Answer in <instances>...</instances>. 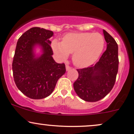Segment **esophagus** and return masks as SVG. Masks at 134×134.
Wrapping results in <instances>:
<instances>
[{
  "mask_svg": "<svg viewBox=\"0 0 134 134\" xmlns=\"http://www.w3.org/2000/svg\"><path fill=\"white\" fill-rule=\"evenodd\" d=\"M70 69H71V67H70V66L67 65H66V71H69Z\"/></svg>",
  "mask_w": 134,
  "mask_h": 134,
  "instance_id": "esophagus-1",
  "label": "esophagus"
}]
</instances>
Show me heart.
I'll return each mask as SVG.
<instances>
[{"label":"heart","instance_id":"heart-1","mask_svg":"<svg viewBox=\"0 0 134 134\" xmlns=\"http://www.w3.org/2000/svg\"><path fill=\"white\" fill-rule=\"evenodd\" d=\"M105 46L104 36L99 33L83 32L67 34L62 41L53 40V51L62 59H65L72 53V62L80 68L94 64L103 51Z\"/></svg>","mask_w":134,"mask_h":134}]
</instances>
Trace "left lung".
Wrapping results in <instances>:
<instances>
[{
	"instance_id": "obj_1",
	"label": "left lung",
	"mask_w": 134,
	"mask_h": 134,
	"mask_svg": "<svg viewBox=\"0 0 134 134\" xmlns=\"http://www.w3.org/2000/svg\"><path fill=\"white\" fill-rule=\"evenodd\" d=\"M103 32L107 43V50L95 65L77 69L78 78L73 84L77 95L88 102H96L105 98L113 88L118 74V44L106 31Z\"/></svg>"
}]
</instances>
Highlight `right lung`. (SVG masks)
<instances>
[{"mask_svg":"<svg viewBox=\"0 0 134 134\" xmlns=\"http://www.w3.org/2000/svg\"><path fill=\"white\" fill-rule=\"evenodd\" d=\"M53 32L43 28L32 27L19 38L12 63L14 81L18 88L28 98L40 99L54 91L58 79L65 73L64 63L53 59L49 40ZM42 54L36 56V47Z\"/></svg>","mask_w":134,"mask_h":134,"instance_id":"right-lung-1","label":"right lung"}]
</instances>
